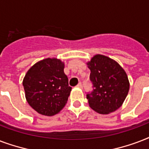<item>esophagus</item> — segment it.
Returning <instances> with one entry per match:
<instances>
[{"label": "esophagus", "mask_w": 149, "mask_h": 149, "mask_svg": "<svg viewBox=\"0 0 149 149\" xmlns=\"http://www.w3.org/2000/svg\"><path fill=\"white\" fill-rule=\"evenodd\" d=\"M77 87H78V88H82V83H81V82L78 83V85H77Z\"/></svg>", "instance_id": "obj_1"}]
</instances>
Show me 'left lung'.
<instances>
[{
  "mask_svg": "<svg viewBox=\"0 0 149 149\" xmlns=\"http://www.w3.org/2000/svg\"><path fill=\"white\" fill-rule=\"evenodd\" d=\"M93 91L86 95L89 107L100 114H109L121 107L130 83L120 64L108 56L96 54L87 62Z\"/></svg>",
  "mask_w": 149,
  "mask_h": 149,
  "instance_id": "1",
  "label": "left lung"
}]
</instances>
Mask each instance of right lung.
I'll list each match as a JSON object with an SVG mask.
<instances>
[{"mask_svg":"<svg viewBox=\"0 0 149 149\" xmlns=\"http://www.w3.org/2000/svg\"><path fill=\"white\" fill-rule=\"evenodd\" d=\"M64 63L46 58L36 63L23 79L25 98L33 109L44 116L58 113L68 100L71 87L64 74Z\"/></svg>","mask_w":149,"mask_h":149,"instance_id":"1","label":"right lung"}]
</instances>
